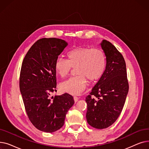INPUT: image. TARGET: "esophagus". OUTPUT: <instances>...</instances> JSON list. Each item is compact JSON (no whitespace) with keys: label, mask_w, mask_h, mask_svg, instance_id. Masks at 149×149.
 Instances as JSON below:
<instances>
[{"label":"esophagus","mask_w":149,"mask_h":149,"mask_svg":"<svg viewBox=\"0 0 149 149\" xmlns=\"http://www.w3.org/2000/svg\"><path fill=\"white\" fill-rule=\"evenodd\" d=\"M78 99H79V98H78V97H75V96H74V101H75V103H76L77 101H78Z\"/></svg>","instance_id":"1"}]
</instances>
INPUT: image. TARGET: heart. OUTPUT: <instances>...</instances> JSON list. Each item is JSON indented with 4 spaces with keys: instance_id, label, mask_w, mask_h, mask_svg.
<instances>
[{
    "instance_id": "obj_1",
    "label": "heart",
    "mask_w": 149,
    "mask_h": 149,
    "mask_svg": "<svg viewBox=\"0 0 149 149\" xmlns=\"http://www.w3.org/2000/svg\"><path fill=\"white\" fill-rule=\"evenodd\" d=\"M68 60L58 57L55 61V70L61 77L68 76L72 68L77 67V76L60 84L62 91L71 95H80L88 87V80L98 81L103 76L106 66L104 53L98 49L78 46L69 51Z\"/></svg>"
}]
</instances>
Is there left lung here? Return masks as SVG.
Segmentation results:
<instances>
[{"mask_svg": "<svg viewBox=\"0 0 149 149\" xmlns=\"http://www.w3.org/2000/svg\"><path fill=\"white\" fill-rule=\"evenodd\" d=\"M106 58L103 76L86 97V119L92 127H109L120 116L129 91L126 62L121 54L106 40L100 43Z\"/></svg>", "mask_w": 149, "mask_h": 149, "instance_id": "obj_1", "label": "left lung"}]
</instances>
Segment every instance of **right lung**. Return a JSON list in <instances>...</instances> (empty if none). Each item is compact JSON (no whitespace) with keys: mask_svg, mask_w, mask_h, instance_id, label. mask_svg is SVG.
I'll list each match as a JSON object with an SVG mask.
<instances>
[{"mask_svg":"<svg viewBox=\"0 0 149 149\" xmlns=\"http://www.w3.org/2000/svg\"><path fill=\"white\" fill-rule=\"evenodd\" d=\"M68 45L60 38H41L31 46L22 65L19 86L26 113L34 126L45 132H54L63 126L74 104L67 93L50 97L56 91L55 61Z\"/></svg>","mask_w":149,"mask_h":149,"instance_id":"right-lung-1","label":"right lung"}]
</instances>
